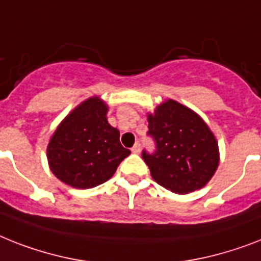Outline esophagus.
I'll return each instance as SVG.
<instances>
[{"mask_svg":"<svg viewBox=\"0 0 261 261\" xmlns=\"http://www.w3.org/2000/svg\"><path fill=\"white\" fill-rule=\"evenodd\" d=\"M131 151L134 152V154H139L141 152V143L139 142H137L134 146H133V149H131Z\"/></svg>","mask_w":261,"mask_h":261,"instance_id":"34e87169","label":"esophagus"}]
</instances>
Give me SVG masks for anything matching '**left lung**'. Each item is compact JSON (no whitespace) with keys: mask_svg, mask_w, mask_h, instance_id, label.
Instances as JSON below:
<instances>
[{"mask_svg":"<svg viewBox=\"0 0 261 261\" xmlns=\"http://www.w3.org/2000/svg\"><path fill=\"white\" fill-rule=\"evenodd\" d=\"M155 150L142 151L152 179L178 194L201 189L219 166V145L205 122L185 106L167 100L149 115Z\"/></svg>","mask_w":261,"mask_h":261,"instance_id":"8db88e82","label":"left lung"}]
</instances>
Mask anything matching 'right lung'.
Segmentation results:
<instances>
[{
	"label": "right lung",
	"instance_id": "obj_1",
	"mask_svg": "<svg viewBox=\"0 0 261 261\" xmlns=\"http://www.w3.org/2000/svg\"><path fill=\"white\" fill-rule=\"evenodd\" d=\"M106 114L107 106L99 97H90L56 128L46 152L50 170L61 182L77 189L100 185L130 155Z\"/></svg>",
	"mask_w": 261,
	"mask_h": 261
}]
</instances>
